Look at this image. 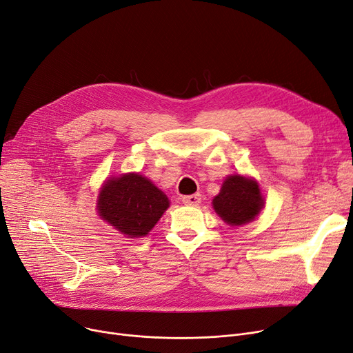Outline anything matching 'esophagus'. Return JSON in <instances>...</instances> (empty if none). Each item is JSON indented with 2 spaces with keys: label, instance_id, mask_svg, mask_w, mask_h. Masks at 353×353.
Returning a JSON list of instances; mask_svg holds the SVG:
<instances>
[{
  "label": "esophagus",
  "instance_id": "obj_1",
  "mask_svg": "<svg viewBox=\"0 0 353 353\" xmlns=\"http://www.w3.org/2000/svg\"><path fill=\"white\" fill-rule=\"evenodd\" d=\"M183 203L185 205H199L201 203V194H192V196H184Z\"/></svg>",
  "mask_w": 353,
  "mask_h": 353
}]
</instances>
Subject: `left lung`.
<instances>
[{
	"mask_svg": "<svg viewBox=\"0 0 353 353\" xmlns=\"http://www.w3.org/2000/svg\"><path fill=\"white\" fill-rule=\"evenodd\" d=\"M264 207V199L258 183L241 174L228 176L220 193L213 199L216 213L231 227H239L255 220Z\"/></svg>",
	"mask_w": 353,
	"mask_h": 353,
	"instance_id": "1",
	"label": "left lung"
}]
</instances>
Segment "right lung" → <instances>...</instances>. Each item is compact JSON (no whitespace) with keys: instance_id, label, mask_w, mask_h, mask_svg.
<instances>
[{"instance_id":"obj_1","label":"right lung","mask_w":353,"mask_h":353,"mask_svg":"<svg viewBox=\"0 0 353 353\" xmlns=\"http://www.w3.org/2000/svg\"><path fill=\"white\" fill-rule=\"evenodd\" d=\"M170 205L168 196L145 176L126 173L110 177L98 196L102 220L128 239L145 237Z\"/></svg>"}]
</instances>
